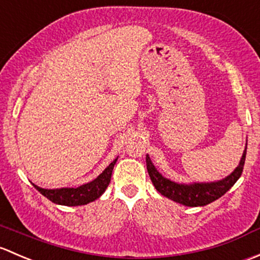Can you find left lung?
<instances>
[{"instance_id":"left-lung-1","label":"left lung","mask_w":260,"mask_h":260,"mask_svg":"<svg viewBox=\"0 0 260 260\" xmlns=\"http://www.w3.org/2000/svg\"><path fill=\"white\" fill-rule=\"evenodd\" d=\"M245 155H247V148L243 152L242 160H240L237 169L225 179L215 181V183H195L189 184V185L188 184L174 183L169 179L164 178L159 171L155 169L149 155H146V168H148V173L152 184L160 194L179 203V204L186 205V207H204V205L213 203L214 200L219 199L221 195L225 194L237 183V180L243 173Z\"/></svg>"}]
</instances>
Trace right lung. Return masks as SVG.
Wrapping results in <instances>:
<instances>
[{"label": "right lung", "mask_w": 260, "mask_h": 260, "mask_svg": "<svg viewBox=\"0 0 260 260\" xmlns=\"http://www.w3.org/2000/svg\"><path fill=\"white\" fill-rule=\"evenodd\" d=\"M116 162V159L106 168L95 180L84 184L79 188H62V189H42L40 186H34L41 192L44 197L51 200L55 204L68 205V207H77V205H85L93 202L104 194L109 183H110L112 169Z\"/></svg>", "instance_id": "add662e5"}]
</instances>
